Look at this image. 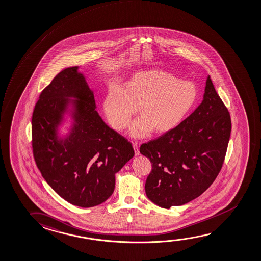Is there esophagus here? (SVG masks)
Wrapping results in <instances>:
<instances>
[{
    "mask_svg": "<svg viewBox=\"0 0 261 261\" xmlns=\"http://www.w3.org/2000/svg\"><path fill=\"white\" fill-rule=\"evenodd\" d=\"M133 148H134V150H135V154L137 156V155L140 154V151H139V147H138V144H133Z\"/></svg>",
    "mask_w": 261,
    "mask_h": 261,
    "instance_id": "esophagus-1",
    "label": "esophagus"
}]
</instances>
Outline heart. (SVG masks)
I'll use <instances>...</instances> for the list:
<instances>
[{"instance_id": "1", "label": "heart", "mask_w": 261, "mask_h": 261, "mask_svg": "<svg viewBox=\"0 0 261 261\" xmlns=\"http://www.w3.org/2000/svg\"><path fill=\"white\" fill-rule=\"evenodd\" d=\"M197 99L195 83L151 69L133 73L123 88H110L103 100V110L111 127L120 131L138 109L141 117L130 125L129 135L139 139L151 131L163 135L178 127Z\"/></svg>"}]
</instances>
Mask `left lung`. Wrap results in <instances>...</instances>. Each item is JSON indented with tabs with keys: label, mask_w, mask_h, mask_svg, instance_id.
<instances>
[{
	"label": "left lung",
	"mask_w": 261,
	"mask_h": 261,
	"mask_svg": "<svg viewBox=\"0 0 261 261\" xmlns=\"http://www.w3.org/2000/svg\"><path fill=\"white\" fill-rule=\"evenodd\" d=\"M230 130V113L208 75L195 111L172 131L141 145L152 167L145 182L148 198L169 209L199 197L223 166Z\"/></svg>",
	"instance_id": "8db88e82"
}]
</instances>
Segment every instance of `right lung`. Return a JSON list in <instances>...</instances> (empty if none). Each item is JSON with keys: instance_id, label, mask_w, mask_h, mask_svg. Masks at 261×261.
Listing matches in <instances>:
<instances>
[{"instance_id": "obj_1", "label": "right lung", "mask_w": 261, "mask_h": 261, "mask_svg": "<svg viewBox=\"0 0 261 261\" xmlns=\"http://www.w3.org/2000/svg\"><path fill=\"white\" fill-rule=\"evenodd\" d=\"M79 68L64 69L42 91L32 116V146L47 184L70 204L92 207L113 194L116 174L135 151L102 120Z\"/></svg>"}]
</instances>
